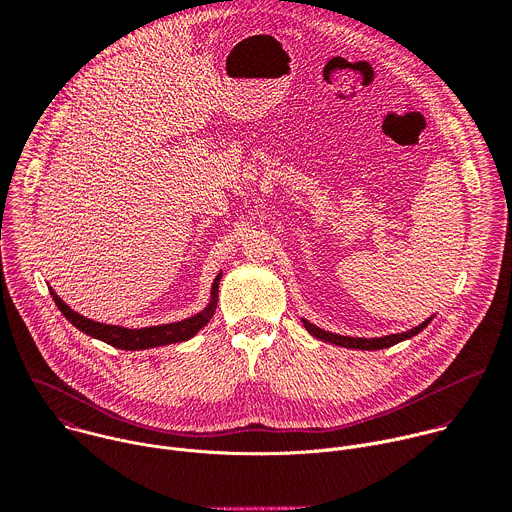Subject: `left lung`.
Returning a JSON list of instances; mask_svg holds the SVG:
<instances>
[{"instance_id": "1", "label": "left lung", "mask_w": 512, "mask_h": 512, "mask_svg": "<svg viewBox=\"0 0 512 512\" xmlns=\"http://www.w3.org/2000/svg\"><path fill=\"white\" fill-rule=\"evenodd\" d=\"M433 320V316H429L425 322H421L419 326L407 330V332H401V334H389V336H379V338H354V336H342V334H334V332H328V330H322L318 328L316 324L308 322L302 318V324L304 328L318 340L322 342H330V344H336V346H342V348H354V350H381V348H389L393 344H399L403 340H409L413 336H417L423 328H427V324Z\"/></svg>"}]
</instances>
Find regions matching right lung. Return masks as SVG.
<instances>
[{
    "label": "right lung",
    "mask_w": 512,
    "mask_h": 512,
    "mask_svg": "<svg viewBox=\"0 0 512 512\" xmlns=\"http://www.w3.org/2000/svg\"><path fill=\"white\" fill-rule=\"evenodd\" d=\"M223 271H218L212 287H210V300L206 304L204 310H200L198 314L180 320V322H172V324H160V326H145V328H125V326H117V324H103V322H95L89 320L85 316H81L79 312H75L72 308H68L58 296L52 287L50 296L54 300V304L58 306V310L62 312V316L75 326L81 332H85L91 338H97L101 342H107L115 348L121 350H145V348H156V346H166V344H174V342H184L190 340L196 332H200L210 318L214 316L216 310V302H218V283H221Z\"/></svg>",
    "instance_id": "1"
}]
</instances>
